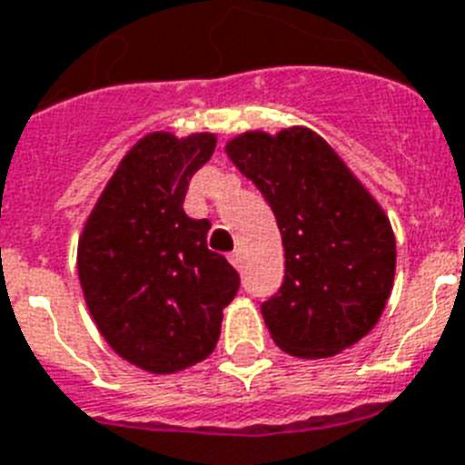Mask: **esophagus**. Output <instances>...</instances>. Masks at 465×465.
<instances>
[{
  "label": "esophagus",
  "mask_w": 465,
  "mask_h": 465,
  "mask_svg": "<svg viewBox=\"0 0 465 465\" xmlns=\"http://www.w3.org/2000/svg\"><path fill=\"white\" fill-rule=\"evenodd\" d=\"M229 262H232L236 270H241V265H243V258H241V251H233L229 252Z\"/></svg>",
  "instance_id": "34e87169"
}]
</instances>
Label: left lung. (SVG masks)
Returning <instances> with one entry per match:
<instances>
[{"mask_svg": "<svg viewBox=\"0 0 465 465\" xmlns=\"http://www.w3.org/2000/svg\"><path fill=\"white\" fill-rule=\"evenodd\" d=\"M229 160L270 203L284 243V282L260 303L279 349L327 358L368 334L394 284L391 224L318 134L251 131Z\"/></svg>", "mask_w": 465, "mask_h": 465, "instance_id": "8db88e82", "label": "left lung"}]
</instances>
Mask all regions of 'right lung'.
<instances>
[{"label":"right lung","mask_w":465,"mask_h":465,"mask_svg":"<svg viewBox=\"0 0 465 465\" xmlns=\"http://www.w3.org/2000/svg\"><path fill=\"white\" fill-rule=\"evenodd\" d=\"M213 134H150L122 160L78 241V277L107 343L147 372L200 363L217 346L239 272L207 248V220L183 213Z\"/></svg>","instance_id":"obj_1"}]
</instances>
